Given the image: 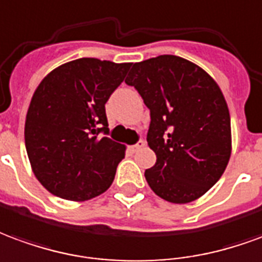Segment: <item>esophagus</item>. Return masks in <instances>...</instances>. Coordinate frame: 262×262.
<instances>
[{"label": "esophagus", "mask_w": 262, "mask_h": 262, "mask_svg": "<svg viewBox=\"0 0 262 262\" xmlns=\"http://www.w3.org/2000/svg\"><path fill=\"white\" fill-rule=\"evenodd\" d=\"M144 146H145V141L140 140V141H138V142H137V144H135V145L131 146V151H133V152L140 151V149H142Z\"/></svg>", "instance_id": "1"}]
</instances>
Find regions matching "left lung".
<instances>
[{"instance_id":"obj_1","label":"left lung","mask_w":262,"mask_h":262,"mask_svg":"<svg viewBox=\"0 0 262 262\" xmlns=\"http://www.w3.org/2000/svg\"><path fill=\"white\" fill-rule=\"evenodd\" d=\"M125 83L151 111L148 145L157 162L145 170L152 190L185 205L216 183L231 155V124L216 80L196 63L161 55L133 64Z\"/></svg>"}]
</instances>
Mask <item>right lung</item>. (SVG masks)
<instances>
[{"label":"right lung","mask_w":262,"mask_h":262,"mask_svg":"<svg viewBox=\"0 0 262 262\" xmlns=\"http://www.w3.org/2000/svg\"><path fill=\"white\" fill-rule=\"evenodd\" d=\"M129 66L81 57L39 83L25 118V146L33 175L48 192L86 202L111 186L125 145L100 133H108L104 105Z\"/></svg>","instance_id":"add662e5"}]
</instances>
